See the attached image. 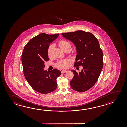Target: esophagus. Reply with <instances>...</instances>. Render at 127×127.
Here are the masks:
<instances>
[{
	"instance_id": "34e87169",
	"label": "esophagus",
	"mask_w": 127,
	"mask_h": 127,
	"mask_svg": "<svg viewBox=\"0 0 127 127\" xmlns=\"http://www.w3.org/2000/svg\"><path fill=\"white\" fill-rule=\"evenodd\" d=\"M66 72H67V70H62L61 71V73H66Z\"/></svg>"
}]
</instances>
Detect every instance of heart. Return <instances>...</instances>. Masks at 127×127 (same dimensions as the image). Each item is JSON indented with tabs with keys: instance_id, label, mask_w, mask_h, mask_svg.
I'll return each instance as SVG.
<instances>
[{
	"instance_id": "b5f03b06",
	"label": "heart",
	"mask_w": 127,
	"mask_h": 127,
	"mask_svg": "<svg viewBox=\"0 0 127 127\" xmlns=\"http://www.w3.org/2000/svg\"><path fill=\"white\" fill-rule=\"evenodd\" d=\"M58 44L60 46V48L63 50L65 49V48L68 45H70V44L68 42L65 40L60 41L58 43ZM53 47V45H50V46H49L48 49H47V54L49 57L51 56L52 51ZM69 63H70V60L68 59L60 60L55 64V66L58 68H62V69H65V68H67L68 67V64Z\"/></svg>"
}]
</instances>
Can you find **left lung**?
<instances>
[{"mask_svg":"<svg viewBox=\"0 0 127 127\" xmlns=\"http://www.w3.org/2000/svg\"><path fill=\"white\" fill-rule=\"evenodd\" d=\"M61 34L76 47L74 67H83L79 73L71 71L74 77L70 81L71 87L77 91L85 92L97 82L103 69V53L99 42L92 33L83 30Z\"/></svg>","mask_w":127,"mask_h":127,"instance_id":"obj_1","label":"left lung"}]
</instances>
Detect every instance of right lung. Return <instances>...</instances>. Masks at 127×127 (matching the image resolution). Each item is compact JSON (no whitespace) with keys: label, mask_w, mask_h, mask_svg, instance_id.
<instances>
[{"label":"right lung","mask_w":127,"mask_h":127,"mask_svg":"<svg viewBox=\"0 0 127 127\" xmlns=\"http://www.w3.org/2000/svg\"><path fill=\"white\" fill-rule=\"evenodd\" d=\"M59 35L39 34L29 41L22 54L24 77L30 86L41 94L54 91L57 88L56 78L61 74L56 69L50 72L43 70L45 63L49 60L47 54L49 45Z\"/></svg>","instance_id":"add662e5"}]
</instances>
